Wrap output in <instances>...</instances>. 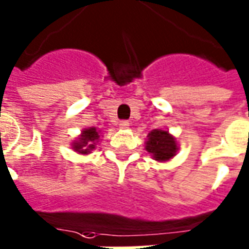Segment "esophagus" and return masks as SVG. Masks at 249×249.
Here are the masks:
<instances>
[{"mask_svg":"<svg viewBox=\"0 0 249 249\" xmlns=\"http://www.w3.org/2000/svg\"><path fill=\"white\" fill-rule=\"evenodd\" d=\"M128 126H130V122H128V121H121V122H119V127H121V128H128Z\"/></svg>","mask_w":249,"mask_h":249,"instance_id":"1","label":"esophagus"}]
</instances>
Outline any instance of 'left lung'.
Masks as SVG:
<instances>
[{"instance_id":"8db88e82","label":"left lung","mask_w":249,"mask_h":249,"mask_svg":"<svg viewBox=\"0 0 249 249\" xmlns=\"http://www.w3.org/2000/svg\"><path fill=\"white\" fill-rule=\"evenodd\" d=\"M145 149L151 153L153 160L163 162V161H169L177 155L178 144L175 142L174 136L169 134V131L156 128L148 134Z\"/></svg>"}]
</instances>
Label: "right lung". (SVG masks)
Instances as JSON below:
<instances>
[{"mask_svg":"<svg viewBox=\"0 0 249 249\" xmlns=\"http://www.w3.org/2000/svg\"><path fill=\"white\" fill-rule=\"evenodd\" d=\"M100 139V131L96 127H89L82 131L78 140L72 142V149L80 155H88L90 151L96 149V142Z\"/></svg>","mask_w":249,"mask_h":249,"instance_id":"add662e5","label":"right lung"}]
</instances>
